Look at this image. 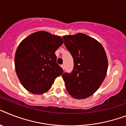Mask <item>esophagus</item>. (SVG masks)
Masks as SVG:
<instances>
[{"instance_id":"esophagus-1","label":"esophagus","mask_w":126,"mask_h":126,"mask_svg":"<svg viewBox=\"0 0 126 126\" xmlns=\"http://www.w3.org/2000/svg\"><path fill=\"white\" fill-rule=\"evenodd\" d=\"M61 68H63V70H64V68H65V65H61Z\"/></svg>"}]
</instances>
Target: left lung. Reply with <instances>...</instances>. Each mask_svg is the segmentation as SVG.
I'll return each instance as SVG.
<instances>
[{"instance_id": "left-lung-1", "label": "left lung", "mask_w": 126, "mask_h": 126, "mask_svg": "<svg viewBox=\"0 0 126 126\" xmlns=\"http://www.w3.org/2000/svg\"><path fill=\"white\" fill-rule=\"evenodd\" d=\"M63 38L74 60L72 72L62 74L66 89L74 98H86L96 91L106 76L108 61L105 50L98 41L84 33Z\"/></svg>"}]
</instances>
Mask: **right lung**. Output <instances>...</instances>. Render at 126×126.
Returning <instances> with one entry per match:
<instances>
[{"mask_svg": "<svg viewBox=\"0 0 126 126\" xmlns=\"http://www.w3.org/2000/svg\"><path fill=\"white\" fill-rule=\"evenodd\" d=\"M63 43L61 37L45 31L35 32L20 42L15 52V70L28 91L43 94L62 74L55 52Z\"/></svg>", "mask_w": 126, "mask_h": 126, "instance_id": "add662e5", "label": "right lung"}]
</instances>
